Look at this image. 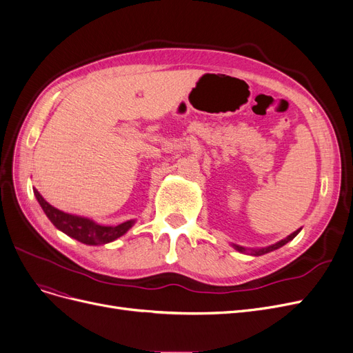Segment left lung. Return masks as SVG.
Masks as SVG:
<instances>
[{"instance_id":"1","label":"left lung","mask_w":353,"mask_h":353,"mask_svg":"<svg viewBox=\"0 0 353 353\" xmlns=\"http://www.w3.org/2000/svg\"><path fill=\"white\" fill-rule=\"evenodd\" d=\"M301 231V228L300 229H297L296 232H293L291 235H288L287 238H284V239H281V241H279L277 243H274V245H270V247H265V248H258V250H251L250 251V254L251 255H255V256H259V255H264V254H267V252H271V251H274V250H279L280 247H283V245H285L287 242H290L291 239L293 238H296L297 236V234ZM234 248L236 250V251H239V252H247V250H245L243 247H239V245H234Z\"/></svg>"}]
</instances>
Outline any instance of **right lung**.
I'll list each match as a JSON object with an SVG mask.
<instances>
[{
	"instance_id": "obj_1",
	"label": "right lung",
	"mask_w": 353,
	"mask_h": 353,
	"mask_svg": "<svg viewBox=\"0 0 353 353\" xmlns=\"http://www.w3.org/2000/svg\"><path fill=\"white\" fill-rule=\"evenodd\" d=\"M33 192L37 202L44 210L46 216L50 219V222L59 229V231H62L68 236L86 245H102V243L112 242L117 238L124 235L135 223V221H127L117 226L99 225L92 219H88L83 216H76V214L65 213L62 210L56 209L50 203L44 201L43 196L37 192V189H33Z\"/></svg>"
}]
</instances>
